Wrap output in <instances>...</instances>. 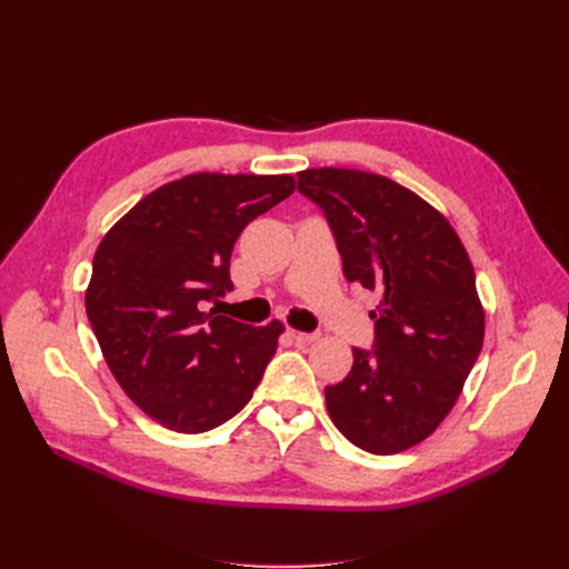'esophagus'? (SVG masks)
Segmentation results:
<instances>
[{"label": "esophagus", "mask_w": 569, "mask_h": 569, "mask_svg": "<svg viewBox=\"0 0 569 569\" xmlns=\"http://www.w3.org/2000/svg\"><path fill=\"white\" fill-rule=\"evenodd\" d=\"M289 335H291V339L299 341V343H313V341H318V339H320V335H318V332H299V330H289Z\"/></svg>", "instance_id": "1"}]
</instances>
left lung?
I'll use <instances>...</instances> for the list:
<instances>
[{
    "mask_svg": "<svg viewBox=\"0 0 569 569\" xmlns=\"http://www.w3.org/2000/svg\"><path fill=\"white\" fill-rule=\"evenodd\" d=\"M299 192L330 222L343 278L380 291L372 349L325 387L339 432L375 456L425 441L449 416L485 341V308L460 237L435 206L385 176L308 168Z\"/></svg>",
    "mask_w": 569,
    "mask_h": 569,
    "instance_id": "left-lung-1",
    "label": "left lung"
}]
</instances>
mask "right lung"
<instances>
[{"instance_id": "add662e5", "label": "right lung", "mask_w": 569, "mask_h": 569, "mask_svg": "<svg viewBox=\"0 0 569 569\" xmlns=\"http://www.w3.org/2000/svg\"><path fill=\"white\" fill-rule=\"evenodd\" d=\"M291 192V176H184L101 239L84 308L118 385L151 420L199 435L249 403L284 327L203 306L232 291L237 237Z\"/></svg>"}]
</instances>
